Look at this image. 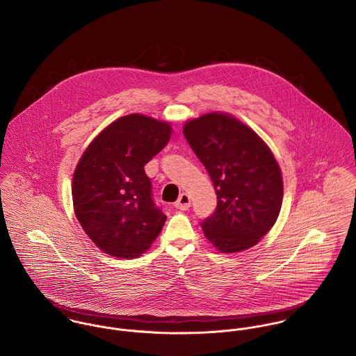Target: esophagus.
Masks as SVG:
<instances>
[{"mask_svg":"<svg viewBox=\"0 0 356 356\" xmlns=\"http://www.w3.org/2000/svg\"><path fill=\"white\" fill-rule=\"evenodd\" d=\"M177 209H181V211H186L191 208V197L189 194L182 193L179 195V198L177 200V202L174 204Z\"/></svg>","mask_w":356,"mask_h":356,"instance_id":"1","label":"esophagus"}]
</instances>
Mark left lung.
Wrapping results in <instances>:
<instances>
[{"label":"left lung","instance_id":"1","mask_svg":"<svg viewBox=\"0 0 356 356\" xmlns=\"http://www.w3.org/2000/svg\"><path fill=\"white\" fill-rule=\"evenodd\" d=\"M184 136L218 195L215 212L201 223L205 238L222 253L254 246L282 208L283 179L273 154L256 131L223 113L186 122Z\"/></svg>","mask_w":356,"mask_h":356}]
</instances>
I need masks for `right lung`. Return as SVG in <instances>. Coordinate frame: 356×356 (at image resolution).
<instances>
[{
    "label": "right lung",
    "instance_id": "add662e5",
    "mask_svg": "<svg viewBox=\"0 0 356 356\" xmlns=\"http://www.w3.org/2000/svg\"><path fill=\"white\" fill-rule=\"evenodd\" d=\"M170 136L167 122L129 114L102 130L77 163L72 182L74 213L104 253L138 257L162 231L167 216L154 202L144 165Z\"/></svg>",
    "mask_w": 356,
    "mask_h": 356
}]
</instances>
